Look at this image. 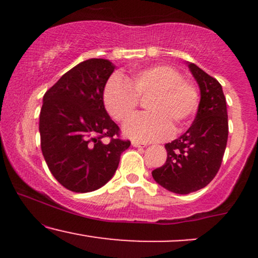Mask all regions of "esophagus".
<instances>
[{
  "mask_svg": "<svg viewBox=\"0 0 258 258\" xmlns=\"http://www.w3.org/2000/svg\"><path fill=\"white\" fill-rule=\"evenodd\" d=\"M132 146L136 148H146L147 144L146 143H141V142H132Z\"/></svg>",
  "mask_w": 258,
  "mask_h": 258,
  "instance_id": "obj_1",
  "label": "esophagus"
}]
</instances>
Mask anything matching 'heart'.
<instances>
[{
  "mask_svg": "<svg viewBox=\"0 0 258 258\" xmlns=\"http://www.w3.org/2000/svg\"><path fill=\"white\" fill-rule=\"evenodd\" d=\"M146 100L147 112L138 114L123 126L127 137L138 142H154L167 138L184 127L199 106V92L194 84L182 79L170 65H152L135 70L131 81L114 74L106 81L103 102L109 114L125 121L137 108L139 98Z\"/></svg>",
  "mask_w": 258,
  "mask_h": 258,
  "instance_id": "b5f03b06",
  "label": "heart"
}]
</instances>
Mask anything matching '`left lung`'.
<instances>
[{"mask_svg": "<svg viewBox=\"0 0 258 258\" xmlns=\"http://www.w3.org/2000/svg\"><path fill=\"white\" fill-rule=\"evenodd\" d=\"M186 64L200 88L197 116L185 133L165 144L166 162L152 172L158 184L176 194L193 193L215 178L228 139L227 103L221 84L198 65Z\"/></svg>", "mask_w": 258, "mask_h": 258, "instance_id": "obj_1", "label": "left lung"}]
</instances>
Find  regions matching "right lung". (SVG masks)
<instances>
[{
    "mask_svg": "<svg viewBox=\"0 0 258 258\" xmlns=\"http://www.w3.org/2000/svg\"><path fill=\"white\" fill-rule=\"evenodd\" d=\"M115 65L92 58L65 73L44 93L41 150L54 178L69 190L88 193L112 178L121 153L131 146L105 110L103 92ZM111 138L109 144L101 139Z\"/></svg>",
    "mask_w": 258,
    "mask_h": 258,
    "instance_id": "1",
    "label": "right lung"
}]
</instances>
